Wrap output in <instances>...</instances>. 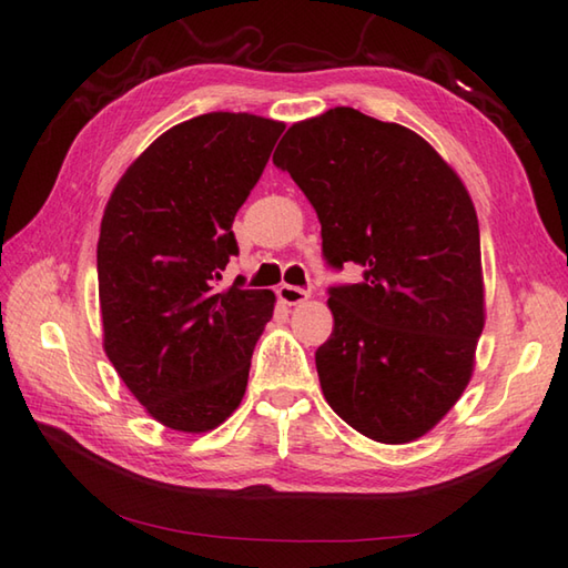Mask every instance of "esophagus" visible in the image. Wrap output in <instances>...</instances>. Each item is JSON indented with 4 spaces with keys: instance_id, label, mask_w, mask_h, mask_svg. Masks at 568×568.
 Here are the masks:
<instances>
[{
    "instance_id": "1",
    "label": "esophagus",
    "mask_w": 568,
    "mask_h": 568,
    "mask_svg": "<svg viewBox=\"0 0 568 568\" xmlns=\"http://www.w3.org/2000/svg\"><path fill=\"white\" fill-rule=\"evenodd\" d=\"M277 297H281L285 305H300L310 297V291H305V287H297V285H281L277 287Z\"/></svg>"
}]
</instances>
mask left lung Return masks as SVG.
<instances>
[{"label": "left lung", "instance_id": "8db88e82", "mask_svg": "<svg viewBox=\"0 0 568 568\" xmlns=\"http://www.w3.org/2000/svg\"><path fill=\"white\" fill-rule=\"evenodd\" d=\"M273 163L317 210L334 332L317 354L332 409L383 444L413 442L449 413L484 332L474 202L429 143L352 106L293 124Z\"/></svg>", "mask_w": 568, "mask_h": 568}]
</instances>
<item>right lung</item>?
I'll return each mask as SVG.
<instances>
[{"label":"right lung","instance_id":"obj_1","mask_svg":"<svg viewBox=\"0 0 568 568\" xmlns=\"http://www.w3.org/2000/svg\"><path fill=\"white\" fill-rule=\"evenodd\" d=\"M283 124L210 112L168 129L119 180L98 244L104 352L165 427L207 432L234 413L271 291H220L234 216Z\"/></svg>","mask_w":568,"mask_h":568}]
</instances>
